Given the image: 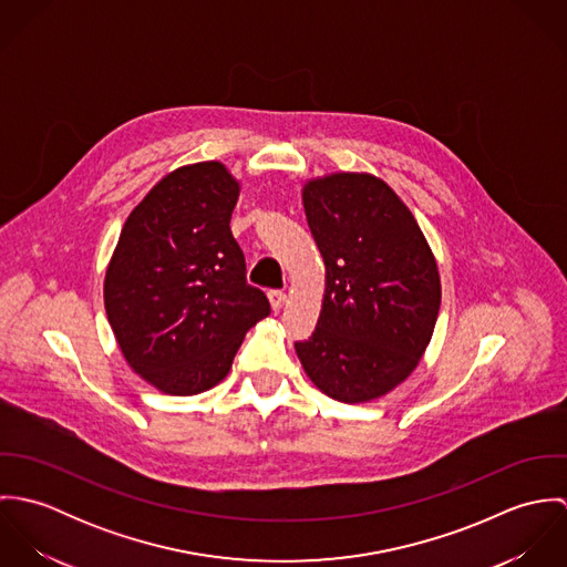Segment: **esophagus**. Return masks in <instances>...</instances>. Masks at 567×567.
<instances>
[{"mask_svg":"<svg viewBox=\"0 0 567 567\" xmlns=\"http://www.w3.org/2000/svg\"><path fill=\"white\" fill-rule=\"evenodd\" d=\"M268 301H270V308H272L275 312H279V310L286 306V292H281V290H270V292H268Z\"/></svg>","mask_w":567,"mask_h":567,"instance_id":"esophagus-1","label":"esophagus"}]
</instances>
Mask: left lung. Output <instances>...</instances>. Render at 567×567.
Returning a JSON list of instances; mask_svg holds the SVG:
<instances>
[{
	"instance_id": "obj_1",
	"label": "left lung",
	"mask_w": 567,
	"mask_h": 567,
	"mask_svg": "<svg viewBox=\"0 0 567 567\" xmlns=\"http://www.w3.org/2000/svg\"><path fill=\"white\" fill-rule=\"evenodd\" d=\"M303 209L323 255L324 292L306 375L327 398L367 404L419 367L441 308L436 257L398 192L369 172L306 181Z\"/></svg>"
}]
</instances>
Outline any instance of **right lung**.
Instances as JSON below:
<instances>
[{"mask_svg":"<svg viewBox=\"0 0 567 567\" xmlns=\"http://www.w3.org/2000/svg\"><path fill=\"white\" fill-rule=\"evenodd\" d=\"M240 181L223 162L167 172L128 214L104 275V310L128 367L165 395L220 384L246 331L270 315L246 284L231 214Z\"/></svg>","mask_w":567,"mask_h":567,"instance_id":"add662e5","label":"right lung"}]
</instances>
